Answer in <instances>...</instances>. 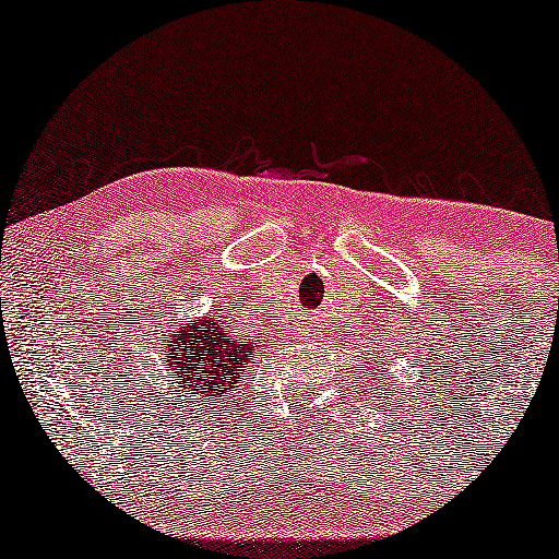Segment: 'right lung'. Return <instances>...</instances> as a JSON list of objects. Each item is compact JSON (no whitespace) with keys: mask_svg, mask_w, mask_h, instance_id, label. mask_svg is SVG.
<instances>
[{"mask_svg":"<svg viewBox=\"0 0 559 559\" xmlns=\"http://www.w3.org/2000/svg\"><path fill=\"white\" fill-rule=\"evenodd\" d=\"M159 342H165L163 362L170 370L168 378L178 389V394L170 396V402L178 400V413L181 407H197V413H202L199 402L226 400L252 360V344L247 346L239 338L228 342L226 329H221L213 318L183 320L170 336H163ZM186 399H191L192 404L186 403Z\"/></svg>","mask_w":559,"mask_h":559,"instance_id":"1","label":"right lung"}]
</instances>
